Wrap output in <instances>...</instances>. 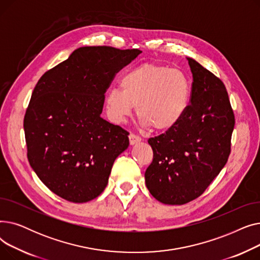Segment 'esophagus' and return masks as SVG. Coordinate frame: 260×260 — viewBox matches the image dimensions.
Here are the masks:
<instances>
[{
  "instance_id": "1",
  "label": "esophagus",
  "mask_w": 260,
  "mask_h": 260,
  "mask_svg": "<svg viewBox=\"0 0 260 260\" xmlns=\"http://www.w3.org/2000/svg\"><path fill=\"white\" fill-rule=\"evenodd\" d=\"M128 138H129V143H131V145L137 144V143H139V142L141 141V137H139V136L135 135V134H129Z\"/></svg>"
}]
</instances>
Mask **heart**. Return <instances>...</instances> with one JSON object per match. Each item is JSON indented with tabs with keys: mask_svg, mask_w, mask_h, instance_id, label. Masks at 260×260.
I'll return each instance as SVG.
<instances>
[{
	"mask_svg": "<svg viewBox=\"0 0 260 260\" xmlns=\"http://www.w3.org/2000/svg\"><path fill=\"white\" fill-rule=\"evenodd\" d=\"M121 90L105 95L106 113L113 122H124L137 106L145 125L169 132L181 121L190 100L187 77L178 70L154 62L142 63L120 80Z\"/></svg>",
	"mask_w": 260,
	"mask_h": 260,
	"instance_id": "obj_1",
	"label": "heart"
}]
</instances>
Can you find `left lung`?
Masks as SVG:
<instances>
[{
  "mask_svg": "<svg viewBox=\"0 0 260 260\" xmlns=\"http://www.w3.org/2000/svg\"><path fill=\"white\" fill-rule=\"evenodd\" d=\"M186 59L193 75L190 104L177 126L148 139L154 158L144 174L152 196L172 206L199 197L220 173L235 125L223 82Z\"/></svg>",
  "mask_w": 260,
  "mask_h": 260,
  "instance_id": "8db88e82",
  "label": "left lung"
}]
</instances>
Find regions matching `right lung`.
<instances>
[{
  "instance_id": "obj_1",
  "label": "right lung",
  "mask_w": 260,
  "mask_h": 260,
  "mask_svg": "<svg viewBox=\"0 0 260 260\" xmlns=\"http://www.w3.org/2000/svg\"><path fill=\"white\" fill-rule=\"evenodd\" d=\"M139 49L85 46L40 78L24 117L29 165L51 192L83 203L107 185L128 133L101 117L106 89Z\"/></svg>"
}]
</instances>
